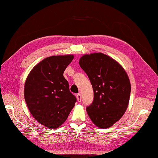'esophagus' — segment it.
I'll return each instance as SVG.
<instances>
[{"label":"esophagus","instance_id":"esophagus-1","mask_svg":"<svg viewBox=\"0 0 158 158\" xmlns=\"http://www.w3.org/2000/svg\"><path fill=\"white\" fill-rule=\"evenodd\" d=\"M77 101L79 102L81 101V95L80 94H77Z\"/></svg>","mask_w":158,"mask_h":158}]
</instances>
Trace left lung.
Instances as JSON below:
<instances>
[{"label": "left lung", "instance_id": "obj_1", "mask_svg": "<svg viewBox=\"0 0 158 158\" xmlns=\"http://www.w3.org/2000/svg\"><path fill=\"white\" fill-rule=\"evenodd\" d=\"M94 90L92 103L86 110L91 121L107 129L120 119L129 104L131 83L123 68L102 53L84 55L79 60Z\"/></svg>", "mask_w": 158, "mask_h": 158}]
</instances>
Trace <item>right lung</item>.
<instances>
[{"label": "right lung", "mask_w": 158, "mask_h": 158, "mask_svg": "<svg viewBox=\"0 0 158 158\" xmlns=\"http://www.w3.org/2000/svg\"><path fill=\"white\" fill-rule=\"evenodd\" d=\"M73 58L48 57L32 69L25 81L24 97L29 112L38 123L51 129L64 123L77 102L63 76Z\"/></svg>", "instance_id": "1"}]
</instances>
